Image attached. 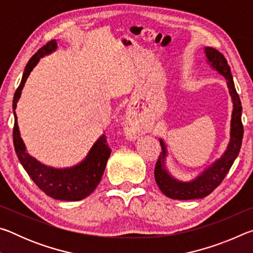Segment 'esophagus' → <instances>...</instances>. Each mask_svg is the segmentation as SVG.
<instances>
[{"mask_svg":"<svg viewBox=\"0 0 253 253\" xmlns=\"http://www.w3.org/2000/svg\"><path fill=\"white\" fill-rule=\"evenodd\" d=\"M129 131L131 132V134H135V131L132 130V125H129Z\"/></svg>","mask_w":253,"mask_h":253,"instance_id":"34e87169","label":"esophagus"}]
</instances>
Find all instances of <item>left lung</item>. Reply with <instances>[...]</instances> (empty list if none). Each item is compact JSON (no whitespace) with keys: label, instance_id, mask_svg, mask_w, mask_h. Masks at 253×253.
<instances>
[{"label":"left lung","instance_id":"obj_1","mask_svg":"<svg viewBox=\"0 0 253 253\" xmlns=\"http://www.w3.org/2000/svg\"><path fill=\"white\" fill-rule=\"evenodd\" d=\"M205 55L208 58V62L213 69H215L220 75L226 79L231 99L233 102L232 118H231V130H230V143L219 160H216L212 165L205 169L198 177L192 179L190 182L178 181L169 173L165 168V158L168 151L166 145L160 139L162 153L158 157L155 166V181L158 187L166 196L173 200H194L203 199L209 194H211L215 188L223 181L225 175L231 169V166L238 157L240 148H241L243 138V125L241 122L242 106L237 90H235L233 77L231 74L230 66L224 58V55L219 51L211 46L204 48Z\"/></svg>","mask_w":253,"mask_h":253}]
</instances>
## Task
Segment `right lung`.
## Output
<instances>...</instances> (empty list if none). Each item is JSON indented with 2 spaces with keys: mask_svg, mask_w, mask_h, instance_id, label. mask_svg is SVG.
<instances>
[{
  "mask_svg": "<svg viewBox=\"0 0 253 253\" xmlns=\"http://www.w3.org/2000/svg\"><path fill=\"white\" fill-rule=\"evenodd\" d=\"M55 49H57L55 40L48 42L29 60L28 65L25 67L22 80H21V84L16 89L13 98L14 149L20 163L22 164L23 169L27 170L29 176L46 195L61 201H80L87 198L95 191V188L100 182L102 174H104L107 161H108L111 153V149L107 144L106 135H101L97 139V142L93 144V146L89 151L88 155L79 164L67 169H54L42 164L34 157L29 155L23 140L20 136L18 117L15 114L16 104L20 99L21 92H22L30 72L37 66L40 58L53 52Z\"/></svg>",
  "mask_w": 253,
  "mask_h": 253,
  "instance_id": "1",
  "label": "right lung"
}]
</instances>
